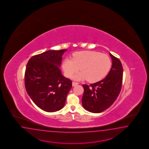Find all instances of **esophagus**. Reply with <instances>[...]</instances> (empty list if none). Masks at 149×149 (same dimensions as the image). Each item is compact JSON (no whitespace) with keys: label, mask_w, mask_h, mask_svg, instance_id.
Segmentation results:
<instances>
[{"label":"esophagus","mask_w":149,"mask_h":149,"mask_svg":"<svg viewBox=\"0 0 149 149\" xmlns=\"http://www.w3.org/2000/svg\"><path fill=\"white\" fill-rule=\"evenodd\" d=\"M78 85V82H72V86H76L77 85Z\"/></svg>","instance_id":"esophagus-1"}]
</instances>
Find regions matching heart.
I'll return each mask as SVG.
<instances>
[{
    "label": "heart",
    "instance_id": "b5f03b06",
    "mask_svg": "<svg viewBox=\"0 0 149 149\" xmlns=\"http://www.w3.org/2000/svg\"><path fill=\"white\" fill-rule=\"evenodd\" d=\"M111 60L105 54L95 51H84L76 52L73 58H66L62 63L65 76L71 77L80 69L81 71L73 76L76 80H87L96 82L107 75L111 67Z\"/></svg>",
    "mask_w": 149,
    "mask_h": 149
}]
</instances>
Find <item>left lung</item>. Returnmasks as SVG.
Instances as JSON below:
<instances>
[{"label": "left lung", "mask_w": 149, "mask_h": 149, "mask_svg": "<svg viewBox=\"0 0 149 149\" xmlns=\"http://www.w3.org/2000/svg\"><path fill=\"white\" fill-rule=\"evenodd\" d=\"M112 66L107 76L101 81L83 85L84 93L82 105L87 111L99 113L109 108L118 96L122 85V64L120 60L109 53Z\"/></svg>", "instance_id": "8db88e82"}]
</instances>
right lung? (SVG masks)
<instances>
[{
  "instance_id": "add662e5",
  "label": "right lung",
  "mask_w": 149,
  "mask_h": 149,
  "mask_svg": "<svg viewBox=\"0 0 149 149\" xmlns=\"http://www.w3.org/2000/svg\"><path fill=\"white\" fill-rule=\"evenodd\" d=\"M67 50H49L33 56L26 65L25 85L27 93L39 108L54 112L64 107L72 81L59 69L62 56Z\"/></svg>"
}]
</instances>
